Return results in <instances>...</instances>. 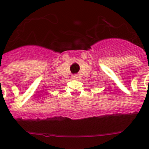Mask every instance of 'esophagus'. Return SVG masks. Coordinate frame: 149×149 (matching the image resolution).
I'll return each mask as SVG.
<instances>
[{
	"label": "esophagus",
	"instance_id": "esophagus-1",
	"mask_svg": "<svg viewBox=\"0 0 149 149\" xmlns=\"http://www.w3.org/2000/svg\"><path fill=\"white\" fill-rule=\"evenodd\" d=\"M72 79H77V78H78V76H77V74H74V75H72Z\"/></svg>",
	"mask_w": 149,
	"mask_h": 149
}]
</instances>
